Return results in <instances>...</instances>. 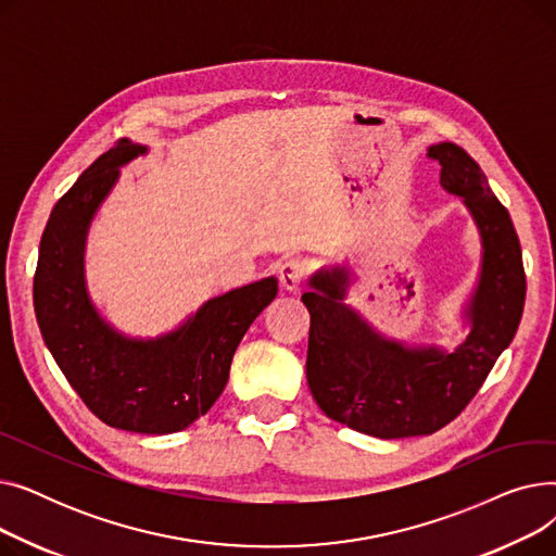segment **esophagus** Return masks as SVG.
Returning a JSON list of instances; mask_svg holds the SVG:
<instances>
[{"instance_id": "esophagus-1", "label": "esophagus", "mask_w": 556, "mask_h": 556, "mask_svg": "<svg viewBox=\"0 0 556 556\" xmlns=\"http://www.w3.org/2000/svg\"><path fill=\"white\" fill-rule=\"evenodd\" d=\"M304 275H306V268L298 258H288L279 266V281L286 293H298L304 281Z\"/></svg>"}]
</instances>
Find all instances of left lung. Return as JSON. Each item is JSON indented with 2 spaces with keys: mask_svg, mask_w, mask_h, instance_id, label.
Wrapping results in <instances>:
<instances>
[{
  "mask_svg": "<svg viewBox=\"0 0 556 556\" xmlns=\"http://www.w3.org/2000/svg\"><path fill=\"white\" fill-rule=\"evenodd\" d=\"M428 155L440 164V185L462 198L480 233V273L462 311L466 338L448 352L378 333L346 304L354 283L346 266L319 268L302 295L311 313L306 378L315 403L329 419L381 440L451 424L514 340L525 306L520 243L482 168L453 141L432 143Z\"/></svg>",
  "mask_w": 556,
  "mask_h": 556,
  "instance_id": "1",
  "label": "left lung"
}]
</instances>
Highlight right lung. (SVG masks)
I'll return each mask as SVG.
<instances>
[{"mask_svg":"<svg viewBox=\"0 0 556 556\" xmlns=\"http://www.w3.org/2000/svg\"><path fill=\"white\" fill-rule=\"evenodd\" d=\"M146 153V146L122 139L55 202L40 241L34 304L53 361L103 424L170 434L207 415L223 394L233 352L275 300L277 277L207 300L157 338L116 331L87 293L85 243L122 166Z\"/></svg>","mask_w":556,"mask_h":556,"instance_id":"right-lung-1","label":"right lung"}]
</instances>
